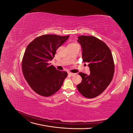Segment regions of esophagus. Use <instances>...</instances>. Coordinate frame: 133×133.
<instances>
[{
    "instance_id": "34e87169",
    "label": "esophagus",
    "mask_w": 133,
    "mask_h": 133,
    "mask_svg": "<svg viewBox=\"0 0 133 133\" xmlns=\"http://www.w3.org/2000/svg\"><path fill=\"white\" fill-rule=\"evenodd\" d=\"M69 75H70V76H74V75H75V73H69Z\"/></svg>"
}]
</instances>
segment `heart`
<instances>
[{"instance_id": "b5f03b06", "label": "heart", "mask_w": 133, "mask_h": 133, "mask_svg": "<svg viewBox=\"0 0 133 133\" xmlns=\"http://www.w3.org/2000/svg\"><path fill=\"white\" fill-rule=\"evenodd\" d=\"M71 44H74V43H71Z\"/></svg>"}]
</instances>
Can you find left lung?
<instances>
[{"instance_id": "1", "label": "left lung", "mask_w": 133, "mask_h": 133, "mask_svg": "<svg viewBox=\"0 0 133 133\" xmlns=\"http://www.w3.org/2000/svg\"><path fill=\"white\" fill-rule=\"evenodd\" d=\"M78 42L82 48L84 62L89 63L88 75L79 73L82 81L77 89L84 97L93 98L106 89L112 79L115 65L111 52L107 44L94 36L81 35Z\"/></svg>"}]
</instances>
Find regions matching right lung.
<instances>
[{"label":"right lung","instance_id":"1","mask_svg":"<svg viewBox=\"0 0 133 133\" xmlns=\"http://www.w3.org/2000/svg\"><path fill=\"white\" fill-rule=\"evenodd\" d=\"M69 37L45 34L36 38L27 46L22 59V71L28 84L38 94L46 97L53 95L66 78V71L56 69L49 62Z\"/></svg>","mask_w":133,"mask_h":133}]
</instances>
